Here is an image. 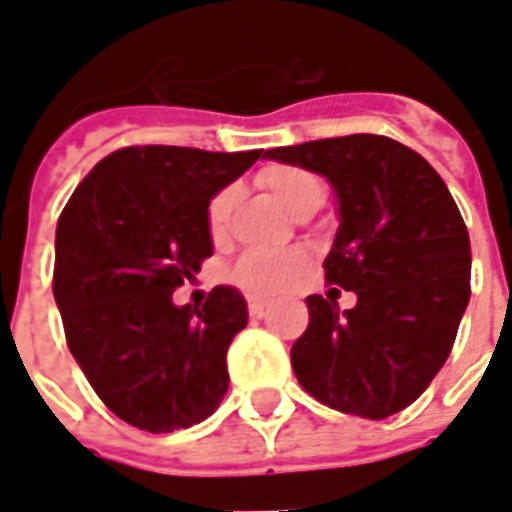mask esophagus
<instances>
[{"label":"esophagus","mask_w":512,"mask_h":512,"mask_svg":"<svg viewBox=\"0 0 512 512\" xmlns=\"http://www.w3.org/2000/svg\"><path fill=\"white\" fill-rule=\"evenodd\" d=\"M266 310H268V301L249 299V315H252V318H263V315H266Z\"/></svg>","instance_id":"esophagus-1"}]
</instances>
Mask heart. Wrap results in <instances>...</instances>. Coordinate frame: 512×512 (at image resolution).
Returning <instances> with one entry per match:
<instances>
[{
  "label": "heart",
  "instance_id": "heart-1",
  "mask_svg": "<svg viewBox=\"0 0 512 512\" xmlns=\"http://www.w3.org/2000/svg\"><path fill=\"white\" fill-rule=\"evenodd\" d=\"M263 186L293 216L315 205L321 208L326 197V186L315 172L290 167V164L268 167L263 172ZM230 197L233 194L224 189L208 205V230L213 238H219L227 227ZM304 271H307V255L301 249H257V252H246L238 257V263L230 268V279L249 296H274L296 285L304 277Z\"/></svg>",
  "mask_w": 512,
  "mask_h": 512
}]
</instances>
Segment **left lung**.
I'll list each match as a JSON object with an SVG mask.
<instances>
[{
    "label": "left lung",
    "mask_w": 512,
    "mask_h": 512,
    "mask_svg": "<svg viewBox=\"0 0 512 512\" xmlns=\"http://www.w3.org/2000/svg\"><path fill=\"white\" fill-rule=\"evenodd\" d=\"M266 158L332 183L340 227L326 282L356 307L310 296L293 373L323 406L384 419L417 400L458 334L472 279L469 233L439 172L389 136L351 134L274 147Z\"/></svg>",
    "instance_id": "1"
}]
</instances>
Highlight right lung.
Listing matches in <instances>:
<instances>
[{
  "instance_id": "add662e5",
  "label": "right lung",
  "mask_w": 512,
  "mask_h": 512,
  "mask_svg": "<svg viewBox=\"0 0 512 512\" xmlns=\"http://www.w3.org/2000/svg\"><path fill=\"white\" fill-rule=\"evenodd\" d=\"M263 150L123 147L76 186L57 222L54 301L95 395L147 433L208 419L222 403L227 348L246 326L230 285L202 307L172 301L213 255L208 205Z\"/></svg>"
}]
</instances>
